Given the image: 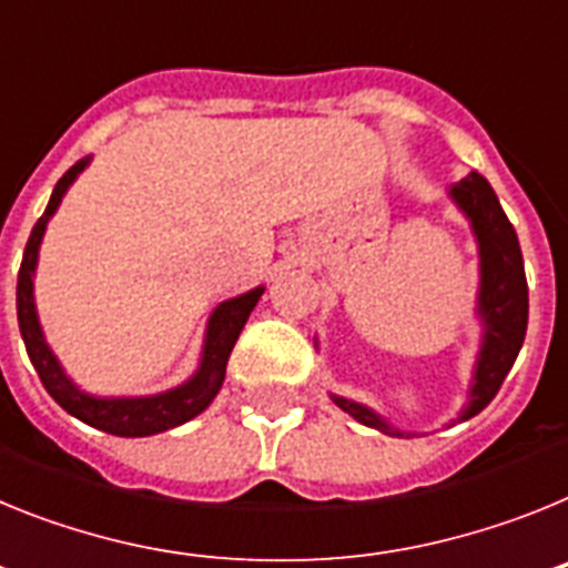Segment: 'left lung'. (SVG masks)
<instances>
[{
  "mask_svg": "<svg viewBox=\"0 0 568 568\" xmlns=\"http://www.w3.org/2000/svg\"><path fill=\"white\" fill-rule=\"evenodd\" d=\"M449 195L460 207V213L469 219L480 253L478 315L484 321V341H480L478 364H475V375H471L469 404L458 415V420H469L498 395L500 384L509 375L511 364L524 346L526 321H529V287H526L518 233L506 219L498 195L484 175L469 173L458 184H453ZM329 398L364 426H373V429L395 435V438H404V435L409 438V433L389 426L364 404L346 400L341 395H329Z\"/></svg>",
  "mask_w": 568,
  "mask_h": 568,
  "instance_id": "8db88e82",
  "label": "left lung"
}]
</instances>
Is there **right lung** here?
<instances>
[{"label":"right lung","instance_id":"add662e5","mask_svg":"<svg viewBox=\"0 0 568 568\" xmlns=\"http://www.w3.org/2000/svg\"><path fill=\"white\" fill-rule=\"evenodd\" d=\"M90 159L77 162L68 173L62 175L50 193V202L44 207L42 219L33 224L30 239L24 244L22 267H19L17 281V315H19V333H22L24 349L30 355V364L37 366L39 378H42L44 389L50 398L62 406L64 413L73 418L84 420L88 426H97L102 433L119 435V438H144V435L168 433L173 426L187 424L199 413H204L213 398L219 395L224 384V373H227V358L233 353L235 341H239L241 329L247 324L250 313L258 304L264 287H255L244 295L224 301L213 310L207 321V335H204V349H202V364L195 369L190 381L182 386L168 389L159 395H144V398H97V395L82 393L73 381L64 375L62 364L57 355L50 353L48 341H44L42 327H39L37 304H33V273H37V258H39V244H42L44 227H48L50 215L57 213L62 195L68 187L77 182V175L88 168Z\"/></svg>","mask_w":568,"mask_h":568}]
</instances>
